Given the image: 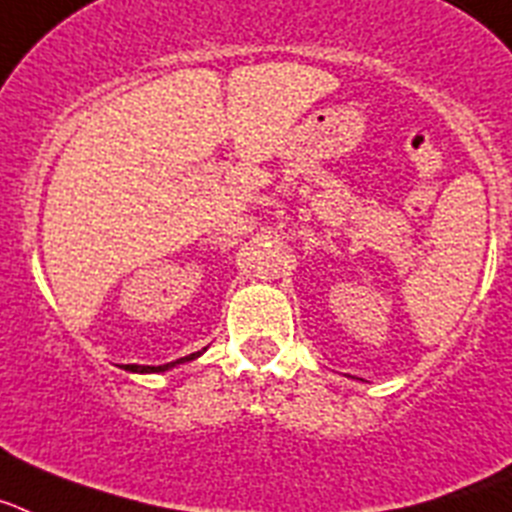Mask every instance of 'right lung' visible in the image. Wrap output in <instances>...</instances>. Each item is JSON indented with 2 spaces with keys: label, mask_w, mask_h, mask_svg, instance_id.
Masks as SVG:
<instances>
[{
  "label": "right lung",
  "mask_w": 512,
  "mask_h": 512,
  "mask_svg": "<svg viewBox=\"0 0 512 512\" xmlns=\"http://www.w3.org/2000/svg\"><path fill=\"white\" fill-rule=\"evenodd\" d=\"M203 350H206V348H203ZM203 350H201V353H203ZM201 353H193V355H188V358H180V361L164 363V366H136V363H131V366H126V371H131V373H162V371H170V368H175L177 363L193 361V358H198Z\"/></svg>",
  "instance_id": "add662e5"
}]
</instances>
